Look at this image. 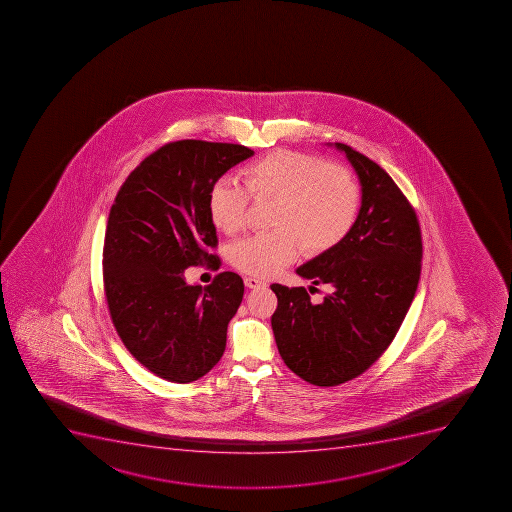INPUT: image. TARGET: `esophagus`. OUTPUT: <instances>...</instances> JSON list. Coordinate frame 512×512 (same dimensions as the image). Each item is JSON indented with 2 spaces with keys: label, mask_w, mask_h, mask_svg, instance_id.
Listing matches in <instances>:
<instances>
[{
  "label": "esophagus",
  "mask_w": 512,
  "mask_h": 512,
  "mask_svg": "<svg viewBox=\"0 0 512 512\" xmlns=\"http://www.w3.org/2000/svg\"><path fill=\"white\" fill-rule=\"evenodd\" d=\"M245 285L248 289H261V287H266V282L256 279V277H246Z\"/></svg>",
  "instance_id": "obj_1"
}]
</instances>
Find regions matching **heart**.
Wrapping results in <instances>:
<instances>
[{
	"instance_id": "1",
	"label": "heart",
	"mask_w": 512,
	"mask_h": 512,
	"mask_svg": "<svg viewBox=\"0 0 512 512\" xmlns=\"http://www.w3.org/2000/svg\"><path fill=\"white\" fill-rule=\"evenodd\" d=\"M241 183L220 179L210 189L209 215L218 230L235 235L248 222L249 197L274 202L271 227L233 246V264L267 277L294 261L328 253L349 235L359 214L360 189L349 169L316 156L274 152L241 169Z\"/></svg>"
}]
</instances>
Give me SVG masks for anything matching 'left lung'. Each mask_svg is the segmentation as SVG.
I'll list each match as a JSON object with an SVG mask.
<instances>
[{"label": "left lung", "mask_w": 512, "mask_h": 512, "mask_svg": "<svg viewBox=\"0 0 512 512\" xmlns=\"http://www.w3.org/2000/svg\"><path fill=\"white\" fill-rule=\"evenodd\" d=\"M346 155L360 184V209L349 235L328 253L297 267L328 285L313 303L303 287L274 284L271 318L285 365L305 382L334 387L369 369L405 320L421 274L423 243L413 207L385 169L344 143H326Z\"/></svg>", "instance_id": "obj_1"}]
</instances>
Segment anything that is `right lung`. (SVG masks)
Returning <instances> with one entry per match:
<instances>
[{
    "mask_svg": "<svg viewBox=\"0 0 512 512\" xmlns=\"http://www.w3.org/2000/svg\"><path fill=\"white\" fill-rule=\"evenodd\" d=\"M253 150L235 143L181 140L147 156L125 179L107 218L104 290L112 323L130 354L168 382L214 369L245 284L222 272L207 287L184 271L218 267L210 189Z\"/></svg>",
    "mask_w": 512,
    "mask_h": 512,
    "instance_id": "1",
    "label": "right lung"
}]
</instances>
